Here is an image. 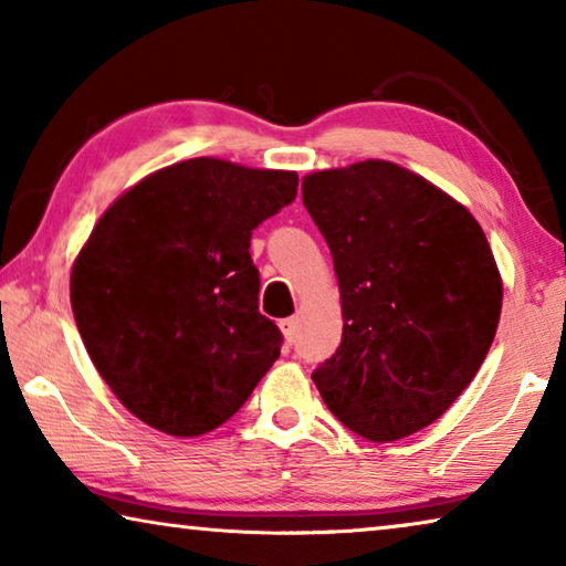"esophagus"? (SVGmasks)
<instances>
[{
	"label": "esophagus",
	"mask_w": 566,
	"mask_h": 566,
	"mask_svg": "<svg viewBox=\"0 0 566 566\" xmlns=\"http://www.w3.org/2000/svg\"><path fill=\"white\" fill-rule=\"evenodd\" d=\"M280 329H282V334H284V339L292 344V342L296 339V332H300V322H296L294 317L282 319V322H280Z\"/></svg>",
	"instance_id": "obj_1"
}]
</instances>
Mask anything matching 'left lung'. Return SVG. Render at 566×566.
<instances>
[{
    "mask_svg": "<svg viewBox=\"0 0 566 566\" xmlns=\"http://www.w3.org/2000/svg\"><path fill=\"white\" fill-rule=\"evenodd\" d=\"M302 202L329 244L344 317L314 385L369 442L415 434L454 405L492 347V247L464 205L395 161L306 175Z\"/></svg>",
    "mask_w": 566,
    "mask_h": 566,
    "instance_id": "left-lung-1",
    "label": "left lung"
}]
</instances>
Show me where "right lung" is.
<instances>
[{
    "mask_svg": "<svg viewBox=\"0 0 566 566\" xmlns=\"http://www.w3.org/2000/svg\"><path fill=\"white\" fill-rule=\"evenodd\" d=\"M296 181V171L197 157L137 181L94 224L72 266L76 329L145 424L212 432L280 359L249 239L292 202Z\"/></svg>",
    "mask_w": 566,
    "mask_h": 566,
    "instance_id": "right-lung-1",
    "label": "right lung"
}]
</instances>
